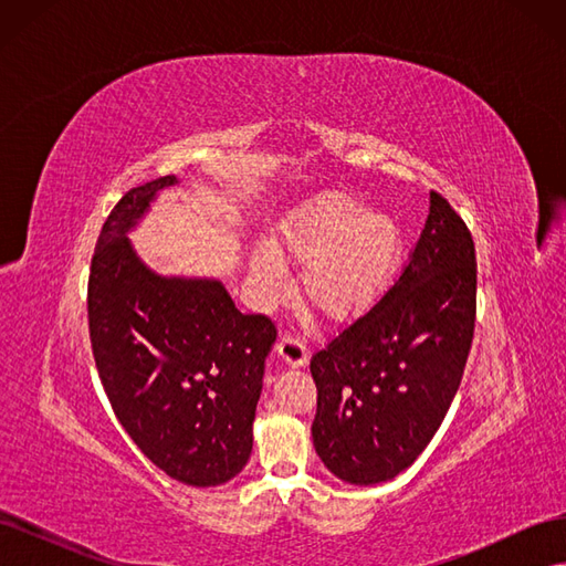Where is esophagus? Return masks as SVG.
<instances>
[{
    "label": "esophagus",
    "instance_id": "esophagus-1",
    "mask_svg": "<svg viewBox=\"0 0 566 566\" xmlns=\"http://www.w3.org/2000/svg\"><path fill=\"white\" fill-rule=\"evenodd\" d=\"M276 352L287 368H300L310 364V352H306V345L295 333H283L279 337Z\"/></svg>",
    "mask_w": 566,
    "mask_h": 566
}]
</instances>
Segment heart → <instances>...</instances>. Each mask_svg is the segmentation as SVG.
Wrapping results in <instances>:
<instances>
[{"instance_id":"b5f03b06","label":"heart","mask_w":566,"mask_h":566,"mask_svg":"<svg viewBox=\"0 0 566 566\" xmlns=\"http://www.w3.org/2000/svg\"><path fill=\"white\" fill-rule=\"evenodd\" d=\"M403 231L385 212L366 210L347 193H325L279 227L273 248L252 252L250 271L266 297L276 295L283 262L302 266L300 293L333 323L370 312L397 279Z\"/></svg>"}]
</instances>
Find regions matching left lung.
<instances>
[{
    "label": "left lung",
    "instance_id": "obj_1",
    "mask_svg": "<svg viewBox=\"0 0 566 566\" xmlns=\"http://www.w3.org/2000/svg\"><path fill=\"white\" fill-rule=\"evenodd\" d=\"M474 314L472 233L432 191L399 281L312 356L314 449L337 479L370 486L413 465L460 387Z\"/></svg>",
    "mask_w": 566,
    "mask_h": 566
}]
</instances>
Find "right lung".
<instances>
[{
	"mask_svg": "<svg viewBox=\"0 0 566 566\" xmlns=\"http://www.w3.org/2000/svg\"><path fill=\"white\" fill-rule=\"evenodd\" d=\"M177 177L129 193L108 214L90 271L92 352L119 424L165 474L219 486L245 468L276 325L241 314L217 279L160 276L127 233Z\"/></svg>",
	"mask_w": 566,
	"mask_h": 566,
	"instance_id": "right-lung-1",
	"label": "right lung"
}]
</instances>
